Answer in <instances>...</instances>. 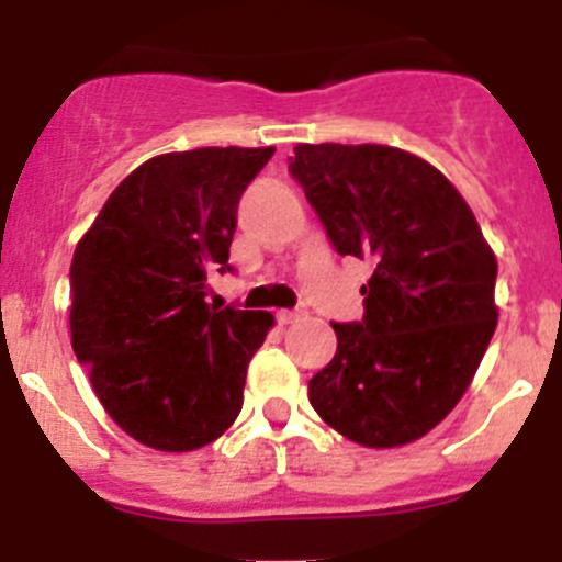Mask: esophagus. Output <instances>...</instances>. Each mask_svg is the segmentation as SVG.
Here are the masks:
<instances>
[{"instance_id":"1","label":"esophagus","mask_w":562,"mask_h":562,"mask_svg":"<svg viewBox=\"0 0 562 562\" xmlns=\"http://www.w3.org/2000/svg\"><path fill=\"white\" fill-rule=\"evenodd\" d=\"M302 317H304V310H280V313H277L280 326H291V323L302 321Z\"/></svg>"}]
</instances>
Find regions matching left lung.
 I'll list each match as a JSON object with an SVG mask.
<instances>
[{
    "label": "left lung",
    "mask_w": 562,
    "mask_h": 562,
    "mask_svg": "<svg viewBox=\"0 0 562 562\" xmlns=\"http://www.w3.org/2000/svg\"><path fill=\"white\" fill-rule=\"evenodd\" d=\"M291 173L339 255L370 260L361 323H331L337 353L310 381L317 416L367 449L438 427L497 326V260L459 190L383 144H296Z\"/></svg>",
    "instance_id": "left-lung-1"
}]
</instances>
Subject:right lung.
<instances>
[{
	"mask_svg": "<svg viewBox=\"0 0 562 562\" xmlns=\"http://www.w3.org/2000/svg\"><path fill=\"white\" fill-rule=\"evenodd\" d=\"M274 146L168 151L135 168L76 245L70 334L105 413L138 443L195 451L236 422L271 313L206 304L236 206Z\"/></svg>",
	"mask_w": 562,
	"mask_h": 562,
	"instance_id": "obj_1",
	"label": "right lung"
}]
</instances>
